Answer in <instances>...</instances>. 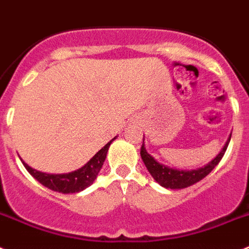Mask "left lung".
<instances>
[{
	"instance_id": "8db88e82",
	"label": "left lung",
	"mask_w": 249,
	"mask_h": 249,
	"mask_svg": "<svg viewBox=\"0 0 249 249\" xmlns=\"http://www.w3.org/2000/svg\"><path fill=\"white\" fill-rule=\"evenodd\" d=\"M231 135L228 138L227 142L225 144L223 149L221 150L218 155L211 161L208 162L206 166L201 167V169L197 170H191V171H183V170H176L171 169V167H167L165 165H161L155 159L152 158L151 155H149L144 147V142H142V146L140 149V155L142 161H144L145 166L149 170V172L151 174V176L155 178V181H158L161 186L166 187V189H185V187H189V186L194 185V183L198 182L202 178H205L214 167L218 165V162L221 161V159L225 155L226 150H227L228 144H230Z\"/></svg>"
}]
</instances>
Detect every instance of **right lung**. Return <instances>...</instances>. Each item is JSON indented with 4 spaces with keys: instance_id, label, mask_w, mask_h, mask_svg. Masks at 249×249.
<instances>
[{
    "instance_id": "right-lung-1",
    "label": "right lung",
    "mask_w": 249,
    "mask_h": 249,
    "mask_svg": "<svg viewBox=\"0 0 249 249\" xmlns=\"http://www.w3.org/2000/svg\"><path fill=\"white\" fill-rule=\"evenodd\" d=\"M114 139H111L108 144L102 147L84 166L80 167L77 171L69 172V174H44V172L37 171V170L30 167L24 161H22V162H23L27 171L30 172L36 180L39 181L42 185L48 187L49 190L55 192H62V194H75V192L83 191L84 189L89 187L94 182V180L97 178L98 174H99L100 169L103 166V162L107 158L109 146L114 141Z\"/></svg>"
}]
</instances>
